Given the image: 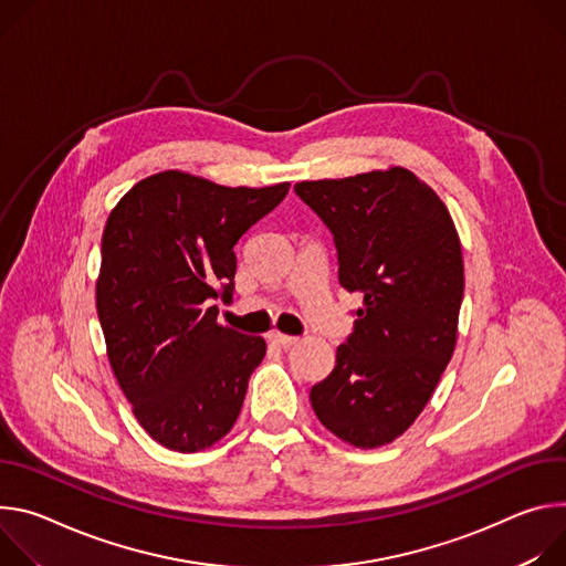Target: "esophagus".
<instances>
[{
    "label": "esophagus",
    "instance_id": "34e87169",
    "mask_svg": "<svg viewBox=\"0 0 566 566\" xmlns=\"http://www.w3.org/2000/svg\"><path fill=\"white\" fill-rule=\"evenodd\" d=\"M270 342L276 344V346H281V348H290V346H294L298 339L292 337V335H283V333L274 331V333H270Z\"/></svg>",
    "mask_w": 566,
    "mask_h": 566
}]
</instances>
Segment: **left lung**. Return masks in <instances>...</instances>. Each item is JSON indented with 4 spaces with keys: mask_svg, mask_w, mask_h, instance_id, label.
Wrapping results in <instances>:
<instances>
[{
    "mask_svg": "<svg viewBox=\"0 0 566 566\" xmlns=\"http://www.w3.org/2000/svg\"><path fill=\"white\" fill-rule=\"evenodd\" d=\"M294 191L335 238L342 287L364 296L333 373L310 391L312 409L355 448L387 446L420 416L457 346L465 283L457 227L400 166Z\"/></svg>",
    "mask_w": 566,
    "mask_h": 566,
    "instance_id": "left-lung-1",
    "label": "left lung"
}]
</instances>
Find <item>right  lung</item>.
<instances>
[{"label":"right lung","instance_id":"right-lung-1","mask_svg":"<svg viewBox=\"0 0 566 566\" xmlns=\"http://www.w3.org/2000/svg\"><path fill=\"white\" fill-rule=\"evenodd\" d=\"M290 181L229 188L164 170L112 209L96 310L120 391L172 452L211 448L233 427L268 344L218 324L233 296L240 235L276 209Z\"/></svg>","mask_w":566,"mask_h":566}]
</instances>
